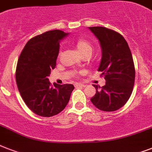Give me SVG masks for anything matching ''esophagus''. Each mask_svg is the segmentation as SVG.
Segmentation results:
<instances>
[{
    "label": "esophagus",
    "instance_id": "1",
    "mask_svg": "<svg viewBox=\"0 0 152 152\" xmlns=\"http://www.w3.org/2000/svg\"><path fill=\"white\" fill-rule=\"evenodd\" d=\"M75 87H81V88H84L86 85L83 84V83H75Z\"/></svg>",
    "mask_w": 152,
    "mask_h": 152
}]
</instances>
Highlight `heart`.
I'll return each mask as SVG.
<instances>
[{
    "mask_svg": "<svg viewBox=\"0 0 152 152\" xmlns=\"http://www.w3.org/2000/svg\"><path fill=\"white\" fill-rule=\"evenodd\" d=\"M75 46L80 53L82 56L85 55H91L93 50L92 44L85 39H79L75 42Z\"/></svg>",
    "mask_w": 152,
    "mask_h": 152,
    "instance_id": "heart-1",
    "label": "heart"
}]
</instances>
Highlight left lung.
<instances>
[{
	"label": "left lung",
	"mask_w": 152,
	"mask_h": 152,
	"mask_svg": "<svg viewBox=\"0 0 152 152\" xmlns=\"http://www.w3.org/2000/svg\"><path fill=\"white\" fill-rule=\"evenodd\" d=\"M89 29L99 41L102 59L98 71L102 72L106 84H93L96 93L91 101L100 110L111 112L121 108L132 94L135 68L132 53L124 37L103 27Z\"/></svg>",
	"instance_id": "left-lung-1"
}]
</instances>
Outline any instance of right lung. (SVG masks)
<instances>
[{"mask_svg": "<svg viewBox=\"0 0 152 152\" xmlns=\"http://www.w3.org/2000/svg\"><path fill=\"white\" fill-rule=\"evenodd\" d=\"M69 33L53 30L27 42L18 59L15 80L23 100L37 115L52 117L61 112L69 102L74 86L49 81L56 66L60 42Z\"/></svg>", "mask_w": 152, "mask_h": 152, "instance_id": "1", "label": "right lung"}]
</instances>
